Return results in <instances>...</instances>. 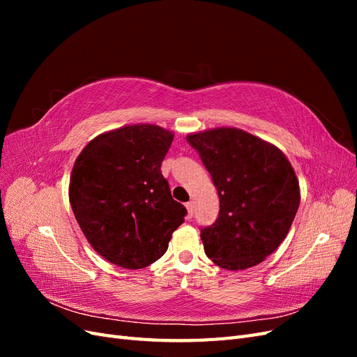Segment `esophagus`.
Masks as SVG:
<instances>
[{
    "label": "esophagus",
    "mask_w": 357,
    "mask_h": 357,
    "mask_svg": "<svg viewBox=\"0 0 357 357\" xmlns=\"http://www.w3.org/2000/svg\"><path fill=\"white\" fill-rule=\"evenodd\" d=\"M186 210H188V218H189V219H192L193 210H195V204H193V201H189V202L186 204Z\"/></svg>",
    "instance_id": "34e87169"
}]
</instances>
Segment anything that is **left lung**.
<instances>
[{"instance_id": "left-lung-1", "label": "left lung", "mask_w": 357, "mask_h": 357, "mask_svg": "<svg viewBox=\"0 0 357 357\" xmlns=\"http://www.w3.org/2000/svg\"><path fill=\"white\" fill-rule=\"evenodd\" d=\"M219 193V218L201 229L205 255L241 271L261 264L284 241L299 201V181L286 155L238 128L186 137Z\"/></svg>"}]
</instances>
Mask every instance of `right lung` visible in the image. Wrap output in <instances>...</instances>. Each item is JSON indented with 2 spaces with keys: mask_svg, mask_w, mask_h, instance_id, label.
<instances>
[{
  "mask_svg": "<svg viewBox=\"0 0 357 357\" xmlns=\"http://www.w3.org/2000/svg\"><path fill=\"white\" fill-rule=\"evenodd\" d=\"M174 139L150 123L100 134L74 162L70 204L93 250L121 268L139 269L164 256L185 222L160 164Z\"/></svg>",
  "mask_w": 357,
  "mask_h": 357,
  "instance_id": "obj_1",
  "label": "right lung"
}]
</instances>
